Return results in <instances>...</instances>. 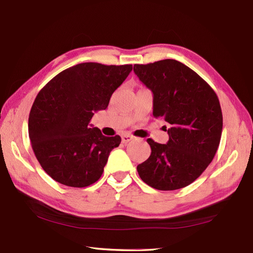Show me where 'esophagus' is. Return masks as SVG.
Returning a JSON list of instances; mask_svg holds the SVG:
<instances>
[{
    "label": "esophagus",
    "instance_id": "obj_1",
    "mask_svg": "<svg viewBox=\"0 0 253 253\" xmlns=\"http://www.w3.org/2000/svg\"><path fill=\"white\" fill-rule=\"evenodd\" d=\"M131 140H133V136L132 135H129V134H124L122 136V143L127 144L128 142H130Z\"/></svg>",
    "mask_w": 253,
    "mask_h": 253
}]
</instances>
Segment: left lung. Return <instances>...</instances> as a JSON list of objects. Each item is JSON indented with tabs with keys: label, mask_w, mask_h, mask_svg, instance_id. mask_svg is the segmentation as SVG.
Wrapping results in <instances>:
<instances>
[{
	"label": "left lung",
	"mask_w": 253,
	"mask_h": 253,
	"mask_svg": "<svg viewBox=\"0 0 253 253\" xmlns=\"http://www.w3.org/2000/svg\"><path fill=\"white\" fill-rule=\"evenodd\" d=\"M133 71L153 93L154 118L169 124L167 144L151 138L150 157L137 165L142 180L158 190L190 185L213 160L223 115L217 95L197 72L175 60L135 64Z\"/></svg>",
	"instance_id": "8db88e82"
}]
</instances>
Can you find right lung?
<instances>
[{
    "label": "right lung",
    "instance_id": "obj_1",
    "mask_svg": "<svg viewBox=\"0 0 253 253\" xmlns=\"http://www.w3.org/2000/svg\"><path fill=\"white\" fill-rule=\"evenodd\" d=\"M132 65L81 63L50 80L38 93L28 119L36 158L54 181L82 188L101 177L121 136L92 127L94 112L105 110Z\"/></svg>",
    "mask_w": 253,
    "mask_h": 253
}]
</instances>
